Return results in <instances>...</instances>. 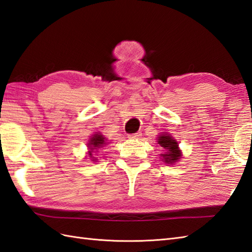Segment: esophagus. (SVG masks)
Instances as JSON below:
<instances>
[{"label": "esophagus", "mask_w": 252, "mask_h": 252, "mask_svg": "<svg viewBox=\"0 0 252 252\" xmlns=\"http://www.w3.org/2000/svg\"><path fill=\"white\" fill-rule=\"evenodd\" d=\"M140 136H142V133L140 132L134 133V134H128V138H131V139H137V138H140Z\"/></svg>", "instance_id": "1"}]
</instances>
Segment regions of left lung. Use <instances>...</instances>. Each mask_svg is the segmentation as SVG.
<instances>
[{
	"instance_id": "left-lung-1",
	"label": "left lung",
	"mask_w": 252,
	"mask_h": 252,
	"mask_svg": "<svg viewBox=\"0 0 252 252\" xmlns=\"http://www.w3.org/2000/svg\"><path fill=\"white\" fill-rule=\"evenodd\" d=\"M158 144L164 149V153L161 154L162 161L167 164H174L181 158V151L179 150L178 143L169 134H162L158 137Z\"/></svg>"
}]
</instances>
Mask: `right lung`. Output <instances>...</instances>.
Wrapping results in <instances>:
<instances>
[{
    "instance_id": "add662e5",
    "label": "right lung",
    "mask_w": 252,
    "mask_h": 252,
    "mask_svg": "<svg viewBox=\"0 0 252 252\" xmlns=\"http://www.w3.org/2000/svg\"><path fill=\"white\" fill-rule=\"evenodd\" d=\"M106 144H107L106 138H105L101 133L93 134L92 137L89 140V143H88V147H89V151H88V153H89V158H91L92 161L96 160L95 158H93V155H92L93 151H94L95 149L104 147Z\"/></svg>"
}]
</instances>
